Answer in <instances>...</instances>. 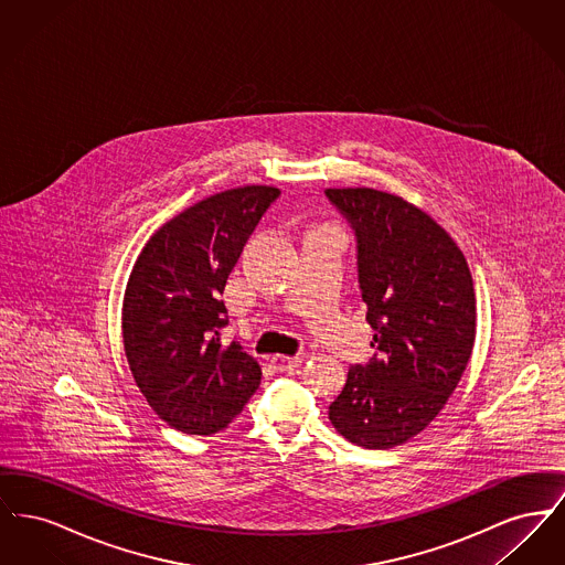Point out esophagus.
Listing matches in <instances>:
<instances>
[{
    "instance_id": "34e87169",
    "label": "esophagus",
    "mask_w": 565,
    "mask_h": 565,
    "mask_svg": "<svg viewBox=\"0 0 565 565\" xmlns=\"http://www.w3.org/2000/svg\"><path fill=\"white\" fill-rule=\"evenodd\" d=\"M270 366L277 371V373H295L296 369L300 366V358L295 355H273L270 358Z\"/></svg>"
}]
</instances>
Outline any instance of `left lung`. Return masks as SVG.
<instances>
[{
  "instance_id": "left-lung-1",
  "label": "left lung",
  "mask_w": 565,
  "mask_h": 565,
  "mask_svg": "<svg viewBox=\"0 0 565 565\" xmlns=\"http://www.w3.org/2000/svg\"><path fill=\"white\" fill-rule=\"evenodd\" d=\"M355 235L358 284L375 355L351 364L328 419L353 445L390 449L424 430L454 394L475 345L472 275L430 215L373 189H328Z\"/></svg>"
}]
</instances>
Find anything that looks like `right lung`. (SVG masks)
Masks as SVG:
<instances>
[{
	"label": "right lung",
	"mask_w": 565,
	"mask_h": 565,
	"mask_svg": "<svg viewBox=\"0 0 565 565\" xmlns=\"http://www.w3.org/2000/svg\"><path fill=\"white\" fill-rule=\"evenodd\" d=\"M281 192L224 190L161 226L135 263L122 341L137 387L171 428L210 436L226 428L260 385L258 362L228 326L226 279L260 217Z\"/></svg>",
	"instance_id": "obj_1"
}]
</instances>
